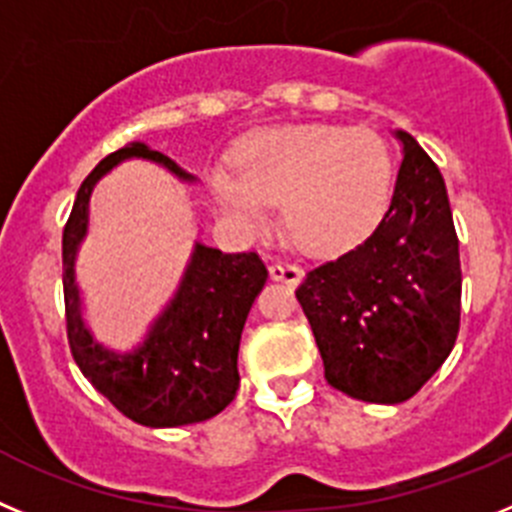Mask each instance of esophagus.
<instances>
[{"mask_svg":"<svg viewBox=\"0 0 512 512\" xmlns=\"http://www.w3.org/2000/svg\"><path fill=\"white\" fill-rule=\"evenodd\" d=\"M270 278L273 280H280V283H298L301 280V267L293 265V262L283 260V257H278V260L270 262Z\"/></svg>","mask_w":512,"mask_h":512,"instance_id":"obj_1","label":"esophagus"}]
</instances>
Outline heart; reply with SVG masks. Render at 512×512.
Wrapping results in <instances>:
<instances>
[{"label":"heart","mask_w":512,"mask_h":512,"mask_svg":"<svg viewBox=\"0 0 512 512\" xmlns=\"http://www.w3.org/2000/svg\"><path fill=\"white\" fill-rule=\"evenodd\" d=\"M234 165L237 173H211L219 201L255 227L280 201L285 232L306 252L344 250L367 237L395 176L380 135L316 122L255 132L239 145Z\"/></svg>","instance_id":"1"}]
</instances>
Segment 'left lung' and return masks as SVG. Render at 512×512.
Wrapping results in <instances>:
<instances>
[{
    "instance_id": "left-lung-1",
    "label": "left lung",
    "mask_w": 512,
    "mask_h": 512,
    "mask_svg": "<svg viewBox=\"0 0 512 512\" xmlns=\"http://www.w3.org/2000/svg\"><path fill=\"white\" fill-rule=\"evenodd\" d=\"M393 199L359 245L311 267L296 298L331 388L403 403L454 349L462 313L459 237L436 163L408 132Z\"/></svg>"
}]
</instances>
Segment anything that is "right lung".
<instances>
[{"instance_id": "1", "label": "right lung", "mask_w": 512, "mask_h": 512, "mask_svg": "<svg viewBox=\"0 0 512 512\" xmlns=\"http://www.w3.org/2000/svg\"><path fill=\"white\" fill-rule=\"evenodd\" d=\"M124 158H147L186 176L168 155L142 142L119 147L81 183L63 229V298L68 347L78 370L122 416L153 428L186 426L214 418L239 388L237 352L247 313L267 280L257 252H222L196 245L176 298L150 329L140 349L114 354L94 344L81 321L73 260L89 222L94 183Z\"/></svg>"}]
</instances>
